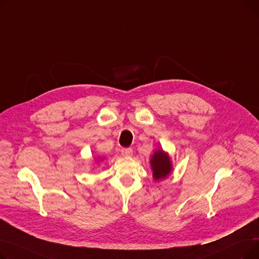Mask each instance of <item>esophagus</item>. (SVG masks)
<instances>
[{
    "mask_svg": "<svg viewBox=\"0 0 259 259\" xmlns=\"http://www.w3.org/2000/svg\"><path fill=\"white\" fill-rule=\"evenodd\" d=\"M121 154L126 157H129L133 154V150L131 148H124V149H121Z\"/></svg>",
    "mask_w": 259,
    "mask_h": 259,
    "instance_id": "1",
    "label": "esophagus"
}]
</instances>
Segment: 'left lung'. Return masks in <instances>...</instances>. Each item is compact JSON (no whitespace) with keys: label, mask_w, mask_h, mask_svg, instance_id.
<instances>
[{"label":"left lung","mask_w":259,"mask_h":259,"mask_svg":"<svg viewBox=\"0 0 259 259\" xmlns=\"http://www.w3.org/2000/svg\"><path fill=\"white\" fill-rule=\"evenodd\" d=\"M151 169L153 171V179L155 181L165 180L172 172V164L168 153L162 149H157L150 159Z\"/></svg>","instance_id":"1"}]
</instances>
